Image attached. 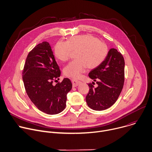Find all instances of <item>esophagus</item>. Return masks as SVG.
<instances>
[{"instance_id": "obj_1", "label": "esophagus", "mask_w": 152, "mask_h": 152, "mask_svg": "<svg viewBox=\"0 0 152 152\" xmlns=\"http://www.w3.org/2000/svg\"><path fill=\"white\" fill-rule=\"evenodd\" d=\"M80 81L77 80H72V84H73V87H76V86H78L80 83Z\"/></svg>"}]
</instances>
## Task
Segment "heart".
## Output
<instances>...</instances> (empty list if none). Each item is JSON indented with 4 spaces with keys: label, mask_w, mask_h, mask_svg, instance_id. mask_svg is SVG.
Listing matches in <instances>:
<instances>
[{
    "label": "heart",
    "mask_w": 152,
    "mask_h": 152,
    "mask_svg": "<svg viewBox=\"0 0 152 152\" xmlns=\"http://www.w3.org/2000/svg\"><path fill=\"white\" fill-rule=\"evenodd\" d=\"M72 52H76V59L64 68V75L73 79H78L86 68L94 69L105 60L108 48L104 42L90 35L72 37L66 42H58L54 49L56 58L62 62L69 60Z\"/></svg>",
    "instance_id": "1"
}]
</instances>
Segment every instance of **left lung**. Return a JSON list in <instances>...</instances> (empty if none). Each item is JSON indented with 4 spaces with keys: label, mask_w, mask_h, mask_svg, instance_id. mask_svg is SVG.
I'll list each match as a JSON object with an SVG mask.
<instances>
[{
    "label": "left lung",
    "mask_w": 152,
    "mask_h": 152,
    "mask_svg": "<svg viewBox=\"0 0 152 152\" xmlns=\"http://www.w3.org/2000/svg\"><path fill=\"white\" fill-rule=\"evenodd\" d=\"M89 77L97 84L88 83L90 91L86 96L88 106L95 111H103L113 106L118 99L124 81V60L114 48L111 49L99 67L93 69ZM92 83H94V82Z\"/></svg>",
    "instance_id": "left-lung-1"
}]
</instances>
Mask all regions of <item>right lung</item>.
Masks as SVG:
<instances>
[{
    "mask_svg": "<svg viewBox=\"0 0 152 152\" xmlns=\"http://www.w3.org/2000/svg\"><path fill=\"white\" fill-rule=\"evenodd\" d=\"M61 75L49 43L44 41L28 54L22 73L26 93L39 110L54 115L66 107L67 94L72 83L68 78L53 85Z\"/></svg>",
    "mask_w": 152,
    "mask_h": 152,
    "instance_id": "1",
    "label": "right lung"
}]
</instances>
